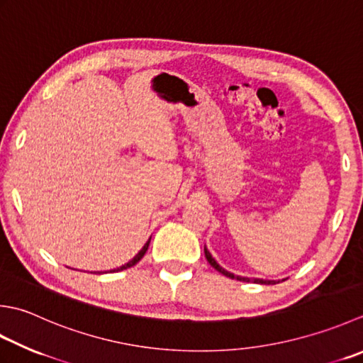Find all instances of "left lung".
Returning a JSON list of instances; mask_svg holds the SVG:
<instances>
[{
	"instance_id": "8db88e82",
	"label": "left lung",
	"mask_w": 363,
	"mask_h": 363,
	"mask_svg": "<svg viewBox=\"0 0 363 363\" xmlns=\"http://www.w3.org/2000/svg\"><path fill=\"white\" fill-rule=\"evenodd\" d=\"M204 257H206V259H208L209 264L216 269V271H218L220 274H223L225 277H230V279H236L239 281H250L252 280V279H247V277L234 275V274H231L228 271H225V269L222 266H218V262L214 258H212V255L209 253V250L206 247H204ZM252 281L253 283H259V285H275V283H280V281H277V280H262V279H253Z\"/></svg>"
}]
</instances>
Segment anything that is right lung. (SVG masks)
<instances>
[{
  "label": "right lung",
  "mask_w": 363,
  "mask_h": 363,
  "mask_svg": "<svg viewBox=\"0 0 363 363\" xmlns=\"http://www.w3.org/2000/svg\"><path fill=\"white\" fill-rule=\"evenodd\" d=\"M149 242H151V238L147 239V242L143 245V248H141V250H140L137 255H135V257H133V258H132L129 262H127V264H123V266L118 267V269H113V271H110V272H119V271H124V269H129V267H132V266L137 264V262H138L141 258H143V257H145V253L147 252Z\"/></svg>",
  "instance_id": "obj_1"
}]
</instances>
